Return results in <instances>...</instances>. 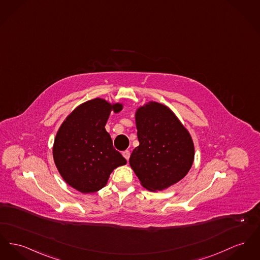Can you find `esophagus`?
I'll use <instances>...</instances> for the list:
<instances>
[{
	"label": "esophagus",
	"instance_id": "esophagus-1",
	"mask_svg": "<svg viewBox=\"0 0 260 260\" xmlns=\"http://www.w3.org/2000/svg\"><path fill=\"white\" fill-rule=\"evenodd\" d=\"M122 156L128 161V159H129V156H131V152L128 151V150H124L123 152H122Z\"/></svg>",
	"mask_w": 260,
	"mask_h": 260
}]
</instances>
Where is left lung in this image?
<instances>
[{
	"label": "left lung",
	"instance_id": "obj_1",
	"mask_svg": "<svg viewBox=\"0 0 260 260\" xmlns=\"http://www.w3.org/2000/svg\"><path fill=\"white\" fill-rule=\"evenodd\" d=\"M139 145L129 165L141 184L156 191L178 183L193 163L194 146L190 135L168 107L149 102L136 114Z\"/></svg>",
	"mask_w": 260,
	"mask_h": 260
}]
</instances>
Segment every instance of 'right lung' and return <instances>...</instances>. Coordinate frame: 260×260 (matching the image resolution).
Here are the masks:
<instances>
[{"mask_svg":"<svg viewBox=\"0 0 260 260\" xmlns=\"http://www.w3.org/2000/svg\"><path fill=\"white\" fill-rule=\"evenodd\" d=\"M122 108L96 98L76 108L61 123L53 157L62 179L78 191H98L114 169L126 164L105 129L111 111L118 113Z\"/></svg>","mask_w":260,"mask_h":260,"instance_id":"right-lung-1","label":"right lung"}]
</instances>
